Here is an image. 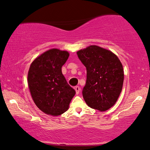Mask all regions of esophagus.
Returning a JSON list of instances; mask_svg holds the SVG:
<instances>
[{"mask_svg":"<svg viewBox=\"0 0 150 150\" xmlns=\"http://www.w3.org/2000/svg\"><path fill=\"white\" fill-rule=\"evenodd\" d=\"M75 90L76 91V94H79V92H80V88L79 87V86H75Z\"/></svg>","mask_w":150,"mask_h":150,"instance_id":"1","label":"esophagus"}]
</instances>
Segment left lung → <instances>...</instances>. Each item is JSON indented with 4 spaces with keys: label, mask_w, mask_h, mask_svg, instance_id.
<instances>
[{
    "label": "left lung",
    "mask_w": 150,
    "mask_h": 150,
    "mask_svg": "<svg viewBox=\"0 0 150 150\" xmlns=\"http://www.w3.org/2000/svg\"><path fill=\"white\" fill-rule=\"evenodd\" d=\"M86 67L87 79L83 97L88 106L105 111L115 104L124 83L122 62L114 53L98 45H90L77 52Z\"/></svg>",
    "instance_id": "8db88e82"
}]
</instances>
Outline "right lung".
<instances>
[{
  "label": "right lung",
  "instance_id": "1",
  "mask_svg": "<svg viewBox=\"0 0 150 150\" xmlns=\"http://www.w3.org/2000/svg\"><path fill=\"white\" fill-rule=\"evenodd\" d=\"M69 56L67 51L50 49L31 63L28 84L37 107L45 114L58 116L69 109L75 91L67 83L62 67Z\"/></svg>",
  "mask_w": 150,
  "mask_h": 150
}]
</instances>
